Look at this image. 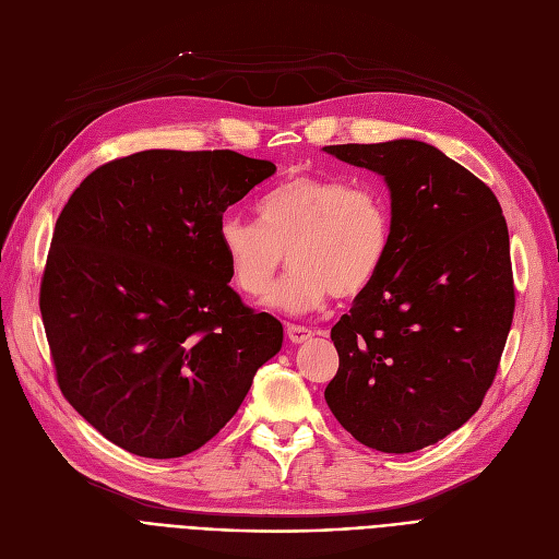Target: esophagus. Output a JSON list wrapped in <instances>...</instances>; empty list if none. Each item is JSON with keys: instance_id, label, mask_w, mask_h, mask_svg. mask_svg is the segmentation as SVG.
<instances>
[{"instance_id": "esophagus-1", "label": "esophagus", "mask_w": 559, "mask_h": 559, "mask_svg": "<svg viewBox=\"0 0 559 559\" xmlns=\"http://www.w3.org/2000/svg\"><path fill=\"white\" fill-rule=\"evenodd\" d=\"M314 333L310 331V329H306V326H297V324H289L287 326V340L292 342V344H301V342H306V340H310Z\"/></svg>"}]
</instances>
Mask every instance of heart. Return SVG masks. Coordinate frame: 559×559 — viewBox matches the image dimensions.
<instances>
[{"instance_id":"1","label":"heart","mask_w":559,"mask_h":559,"mask_svg":"<svg viewBox=\"0 0 559 559\" xmlns=\"http://www.w3.org/2000/svg\"><path fill=\"white\" fill-rule=\"evenodd\" d=\"M258 224L224 217L217 230L233 287L249 299L267 295L285 255L292 264L267 306L304 314L331 295L358 297L378 278L392 247V213L373 186L297 174L264 192Z\"/></svg>"}]
</instances>
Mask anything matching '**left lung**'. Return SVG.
Wrapping results in <instances>:
<instances>
[{
    "instance_id": "left-lung-1",
    "label": "left lung",
    "mask_w": 559,
    "mask_h": 559,
    "mask_svg": "<svg viewBox=\"0 0 559 559\" xmlns=\"http://www.w3.org/2000/svg\"><path fill=\"white\" fill-rule=\"evenodd\" d=\"M392 199L378 278L333 326L340 369L324 396L360 444L413 453L472 419L514 314L510 235L493 192L432 144H331Z\"/></svg>"
}]
</instances>
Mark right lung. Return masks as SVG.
Instances as JSON below:
<instances>
[{
	"label": "right lung",
	"mask_w": 559,
	"mask_h": 559,
	"mask_svg": "<svg viewBox=\"0 0 559 559\" xmlns=\"http://www.w3.org/2000/svg\"><path fill=\"white\" fill-rule=\"evenodd\" d=\"M274 171L228 150L138 152L85 176L58 215L40 283L56 380L112 444L197 451L281 350V321L242 304L217 240L228 205Z\"/></svg>",
	"instance_id": "right-lung-1"
}]
</instances>
